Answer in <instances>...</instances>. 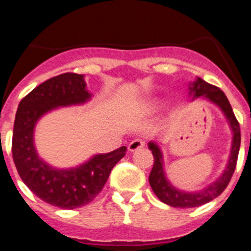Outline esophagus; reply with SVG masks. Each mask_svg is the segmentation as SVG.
Instances as JSON below:
<instances>
[{
    "mask_svg": "<svg viewBox=\"0 0 251 251\" xmlns=\"http://www.w3.org/2000/svg\"><path fill=\"white\" fill-rule=\"evenodd\" d=\"M145 147V141H142V139H134V141H132L128 145V151L129 152H136V151L141 150V148Z\"/></svg>",
    "mask_w": 251,
    "mask_h": 251,
    "instance_id": "34e87169",
    "label": "esophagus"
}]
</instances>
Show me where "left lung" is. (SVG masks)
<instances>
[{
	"instance_id": "1",
	"label": "left lung",
	"mask_w": 251,
	"mask_h": 251,
	"mask_svg": "<svg viewBox=\"0 0 251 251\" xmlns=\"http://www.w3.org/2000/svg\"><path fill=\"white\" fill-rule=\"evenodd\" d=\"M188 90H190L188 94H190V97H192V100L197 98H202L210 103L215 104L223 112L226 122L229 124L230 130H231L232 138L229 159H227V163L224 168L223 174L217 177L214 182L201 188V190H196V191H185V190H181V188L172 185L168 179L167 174H166L165 159H163L161 143L157 141H151L148 143V148L152 151L153 158H154L153 168L150 174V185L153 192L166 205L181 208L197 207V206L205 205V203L216 199L219 195L223 194L226 186L229 185L232 174H234L241 141L240 127H239L236 118H235L231 105H230L229 100H227L223 90L211 85V84L206 83L201 77H196L195 81L188 84Z\"/></svg>"
}]
</instances>
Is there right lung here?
<instances>
[{
	"mask_svg": "<svg viewBox=\"0 0 251 251\" xmlns=\"http://www.w3.org/2000/svg\"><path fill=\"white\" fill-rule=\"evenodd\" d=\"M85 76L65 73L36 86L17 108L12 134V157L20 177L39 199L60 208H76L92 202L126 154L122 146L109 153H97L69 168H57L40 157L35 128L40 119L59 108L83 105L92 100Z\"/></svg>",
	"mask_w": 251,
	"mask_h": 251,
	"instance_id": "obj_1",
	"label": "right lung"
}]
</instances>
